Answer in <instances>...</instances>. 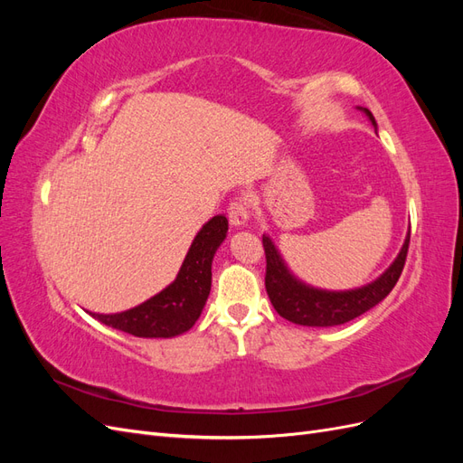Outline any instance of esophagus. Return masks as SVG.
Segmentation results:
<instances>
[{
  "instance_id": "34e87169",
  "label": "esophagus",
  "mask_w": 463,
  "mask_h": 463,
  "mask_svg": "<svg viewBox=\"0 0 463 463\" xmlns=\"http://www.w3.org/2000/svg\"><path fill=\"white\" fill-rule=\"evenodd\" d=\"M249 213L250 210H249L247 199H233L228 206V218L232 226H237V228L245 226L249 222Z\"/></svg>"
}]
</instances>
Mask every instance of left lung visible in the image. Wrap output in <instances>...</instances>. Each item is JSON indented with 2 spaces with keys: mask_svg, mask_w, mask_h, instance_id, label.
I'll use <instances>...</instances> for the list:
<instances>
[{
  "mask_svg": "<svg viewBox=\"0 0 463 463\" xmlns=\"http://www.w3.org/2000/svg\"><path fill=\"white\" fill-rule=\"evenodd\" d=\"M365 114L373 125H376L367 108ZM262 247L266 255L264 286L278 315L303 326H335L367 313L371 307L381 303L392 291V288L396 286L405 259H408L410 233L405 237L398 259L392 262L390 269L381 278L374 279L373 284L352 291H325L305 286L289 274L282 257L278 255L276 247L266 235L262 237Z\"/></svg>",
  "mask_w": 463,
  "mask_h": 463,
  "instance_id": "left-lung-1",
  "label": "left lung"
}]
</instances>
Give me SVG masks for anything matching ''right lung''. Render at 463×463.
I'll return each mask as SVG.
<instances>
[{
  "label": "right lung",
  "instance_id": "add662e5",
  "mask_svg": "<svg viewBox=\"0 0 463 463\" xmlns=\"http://www.w3.org/2000/svg\"><path fill=\"white\" fill-rule=\"evenodd\" d=\"M228 232L226 216H214L194 237L175 282L135 309L116 315H92L106 326L138 338H172L187 332L201 317L213 284V259Z\"/></svg>",
  "mask_w": 463,
  "mask_h": 463
}]
</instances>
